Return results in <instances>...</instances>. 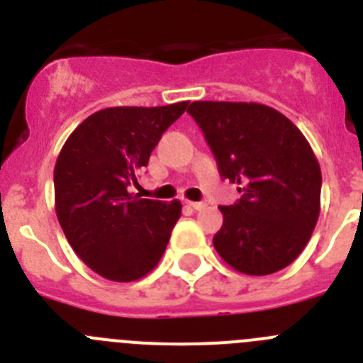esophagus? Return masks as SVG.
<instances>
[{
    "label": "esophagus",
    "mask_w": 363,
    "mask_h": 363,
    "mask_svg": "<svg viewBox=\"0 0 363 363\" xmlns=\"http://www.w3.org/2000/svg\"><path fill=\"white\" fill-rule=\"evenodd\" d=\"M187 205H189V207H191V209H194V211H201L205 207L203 201H187Z\"/></svg>",
    "instance_id": "1"
}]
</instances>
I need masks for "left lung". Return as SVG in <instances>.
I'll use <instances>...</instances> for the list:
<instances>
[{
	"label": "left lung",
	"mask_w": 363,
	"mask_h": 363,
	"mask_svg": "<svg viewBox=\"0 0 363 363\" xmlns=\"http://www.w3.org/2000/svg\"><path fill=\"white\" fill-rule=\"evenodd\" d=\"M221 178L242 198L220 207L218 255L236 271L265 277L300 256L320 216L322 172L309 142L281 112L245 101H192Z\"/></svg>",
	"instance_id": "1"
}]
</instances>
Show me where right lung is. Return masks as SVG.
Wrapping results in <instances>:
<instances>
[{"label":"right lung","mask_w":363,"mask_h":363,"mask_svg":"<svg viewBox=\"0 0 363 363\" xmlns=\"http://www.w3.org/2000/svg\"><path fill=\"white\" fill-rule=\"evenodd\" d=\"M187 105L104 108L67 138L54 167L56 214L74 252L99 277L140 280L165 252L182 203L134 196L129 185Z\"/></svg>","instance_id":"1"}]
</instances>
